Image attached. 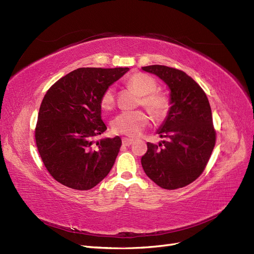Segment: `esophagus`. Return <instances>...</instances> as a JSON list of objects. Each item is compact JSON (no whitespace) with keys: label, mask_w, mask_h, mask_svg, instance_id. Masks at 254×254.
<instances>
[{"label":"esophagus","mask_w":254,"mask_h":254,"mask_svg":"<svg viewBox=\"0 0 254 254\" xmlns=\"http://www.w3.org/2000/svg\"><path fill=\"white\" fill-rule=\"evenodd\" d=\"M122 142H123V145H125V146H129V145H131V144H133V139H131V138H127V137H123V139H122Z\"/></svg>","instance_id":"34e87169"}]
</instances>
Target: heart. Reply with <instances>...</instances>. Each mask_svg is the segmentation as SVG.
Segmentation results:
<instances>
[{"label": "heart", "mask_w": 254, "mask_h": 254, "mask_svg": "<svg viewBox=\"0 0 254 254\" xmlns=\"http://www.w3.org/2000/svg\"><path fill=\"white\" fill-rule=\"evenodd\" d=\"M127 85L133 89L139 97L141 104L156 120L164 119L169 111L170 102L166 94L157 92L155 78L146 73H134L127 80ZM116 102V89L109 86L101 97V106L105 110L113 107ZM149 123V118L143 111L121 112L112 121V129L116 133L128 136H137Z\"/></svg>", "instance_id": "obj_1"}]
</instances>
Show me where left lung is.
I'll list each match as a JSON object with an SVG mask.
<instances>
[{
  "label": "left lung",
  "mask_w": 254,
  "mask_h": 254,
  "mask_svg": "<svg viewBox=\"0 0 254 254\" xmlns=\"http://www.w3.org/2000/svg\"><path fill=\"white\" fill-rule=\"evenodd\" d=\"M142 69L159 76L170 89L168 115L156 131L168 141L147 143L143 169L161 188L185 187L202 174L215 145L210 104L200 86L184 71L163 65Z\"/></svg>",
  "instance_id": "left-lung-1"
}]
</instances>
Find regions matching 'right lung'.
<instances>
[{"mask_svg":"<svg viewBox=\"0 0 254 254\" xmlns=\"http://www.w3.org/2000/svg\"><path fill=\"white\" fill-rule=\"evenodd\" d=\"M128 70L78 68L46 92L34 135L46 169L62 185L89 190L111 170L122 139L117 135L94 141L107 129L101 118V97Z\"/></svg>","mask_w":254,"mask_h":254,"instance_id":"right-lung-1","label":"right lung"}]
</instances>
